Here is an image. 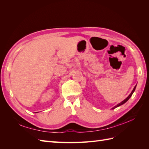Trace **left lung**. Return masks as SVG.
I'll use <instances>...</instances> for the list:
<instances>
[{
	"mask_svg": "<svg viewBox=\"0 0 149 149\" xmlns=\"http://www.w3.org/2000/svg\"><path fill=\"white\" fill-rule=\"evenodd\" d=\"M136 86L137 85H136V86H135L134 88V89H133V90H132V92H131V93H130V94H129V96L127 97V98H126V99H125V100H124V101H122V102H120V103H119L118 104H117L116 106H114V107H112V109H115V108H116V107H119V106H121V105H123V104H124L125 103V102H127L129 100V99H130V97H131L132 96V94L134 93V91H135V89H136Z\"/></svg>",
	"mask_w": 149,
	"mask_h": 149,
	"instance_id": "8db88e82",
	"label": "left lung"
}]
</instances>
